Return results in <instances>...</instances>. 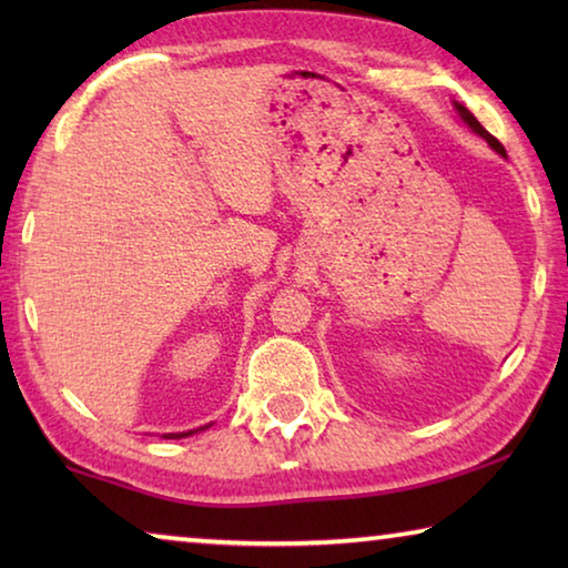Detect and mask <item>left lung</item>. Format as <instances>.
Segmentation results:
<instances>
[{
	"mask_svg": "<svg viewBox=\"0 0 568 568\" xmlns=\"http://www.w3.org/2000/svg\"><path fill=\"white\" fill-rule=\"evenodd\" d=\"M454 108H456V112H458V118L460 120H464V124H466V128L470 130V132H476L478 134V138H484L486 142H488V148H491V150H496L498 152V155H501V158H506V150H504V145H501V142H498L496 138H494V134L491 132H488V130H484V128H480V122L474 118V114H470L466 108H464V104H458V102H454Z\"/></svg>",
	"mask_w": 568,
	"mask_h": 568,
	"instance_id": "obj_1",
	"label": "left lung"
}]
</instances>
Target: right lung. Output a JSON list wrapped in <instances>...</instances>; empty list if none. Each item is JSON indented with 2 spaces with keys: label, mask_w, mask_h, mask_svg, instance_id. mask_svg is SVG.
<instances>
[{
  "label": "right lung",
  "mask_w": 568,
  "mask_h": 568,
  "mask_svg": "<svg viewBox=\"0 0 568 568\" xmlns=\"http://www.w3.org/2000/svg\"><path fill=\"white\" fill-rule=\"evenodd\" d=\"M205 428H210V423L203 428H195V430H182V434H162V438H185V436H192V434H197V430H205Z\"/></svg>",
  "instance_id": "add662e5"
}]
</instances>
